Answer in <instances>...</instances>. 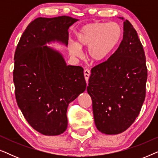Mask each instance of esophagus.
<instances>
[{
	"mask_svg": "<svg viewBox=\"0 0 158 158\" xmlns=\"http://www.w3.org/2000/svg\"><path fill=\"white\" fill-rule=\"evenodd\" d=\"M90 75V71L89 70L86 69V70H84V77H85V81H86V83H88V79H89Z\"/></svg>",
	"mask_w": 158,
	"mask_h": 158,
	"instance_id": "obj_1",
	"label": "esophagus"
}]
</instances>
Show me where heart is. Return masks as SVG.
<instances>
[{
  "instance_id": "heart-1",
  "label": "heart",
  "mask_w": 158,
  "mask_h": 158,
  "mask_svg": "<svg viewBox=\"0 0 158 158\" xmlns=\"http://www.w3.org/2000/svg\"><path fill=\"white\" fill-rule=\"evenodd\" d=\"M123 36V30L116 22H94L84 25L75 33L76 42L68 45L71 56H81L82 48L88 47V57L94 62H100L109 56L118 46Z\"/></svg>"
}]
</instances>
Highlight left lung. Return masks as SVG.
Wrapping results in <instances>:
<instances>
[{
    "instance_id": "obj_1",
    "label": "left lung",
    "mask_w": 158,
    "mask_h": 158,
    "mask_svg": "<svg viewBox=\"0 0 158 158\" xmlns=\"http://www.w3.org/2000/svg\"><path fill=\"white\" fill-rule=\"evenodd\" d=\"M147 78L143 47L133 26L125 20L118 49L92 68L88 81L87 91L98 131L116 135L133 124L145 98Z\"/></svg>"
}]
</instances>
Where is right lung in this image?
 <instances>
[{"instance_id":"1","label":"right lung","mask_w":158,"mask_h":158,"mask_svg":"<svg viewBox=\"0 0 158 158\" xmlns=\"http://www.w3.org/2000/svg\"><path fill=\"white\" fill-rule=\"evenodd\" d=\"M77 21L67 16L34 19L15 52L17 104L30 126L44 135L66 130L69 103L86 88L83 68L67 65L59 52L44 46L55 40L68 45V29Z\"/></svg>"}]
</instances>
